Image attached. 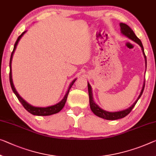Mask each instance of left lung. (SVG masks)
<instances>
[{
    "instance_id": "1",
    "label": "left lung",
    "mask_w": 156,
    "mask_h": 156,
    "mask_svg": "<svg viewBox=\"0 0 156 156\" xmlns=\"http://www.w3.org/2000/svg\"><path fill=\"white\" fill-rule=\"evenodd\" d=\"M119 25H120V27H121V32L122 34H123V35H125V36H126L127 37H128L129 39L132 40L135 42L137 43V44L141 47V48H142L144 56V58H145L146 66H147V57H146V55L144 54V47H143L142 43V42H141V40L136 36V35L135 34V33L133 32V30H132L128 25L126 24V23H120ZM144 86H145V81H144V82L142 89V90H141L140 95L138 96L137 99L135 100V102H134L130 107H128V108H127L124 110H122V111L111 112L105 111V110L101 109L96 104V103L94 102V100H93V93H92V88H91V86H90V83L88 82V95H89V103H90V109H91V111L95 115H96V116L100 117V118L104 119L117 120V119L123 118V117L126 116L127 115L130 113V112H131V110L133 109L134 107H135V105H136V102L138 101V100L140 99L141 95H142V94L144 89Z\"/></svg>"
}]
</instances>
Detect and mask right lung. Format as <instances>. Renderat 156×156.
<instances>
[{
	"label": "right lung",
	"instance_id": "add662e5",
	"mask_svg": "<svg viewBox=\"0 0 156 156\" xmlns=\"http://www.w3.org/2000/svg\"><path fill=\"white\" fill-rule=\"evenodd\" d=\"M26 32V30L24 31L21 33V35L19 36V37L16 40V41L14 44V49L13 51L12 52L11 54V57H10V61H9V82H10V85H11V88L12 89L13 92L14 94L16 95V96L17 97L18 100H20V102L21 103V105H23V107L27 110V111L33 115H35V116H49V115H52L56 113H58V112L61 111V110L63 108V107L65 106V104H66V100H67V98H68L69 91H70V89L71 88L72 86L74 84L75 81H76V79H75L72 82L70 83V86L68 88V90L66 93V95H64V97L63 99H62L61 101L57 103L56 105H51V106H49V107H35L33 106V105H30L29 103H28L26 101H25L24 100L21 98L20 94L16 91L15 88H14L13 81H12V58H13V54L15 51V49L16 48V46H17L19 42H20V39L21 37L24 35V33Z\"/></svg>",
	"mask_w": 156,
	"mask_h": 156
}]
</instances>
